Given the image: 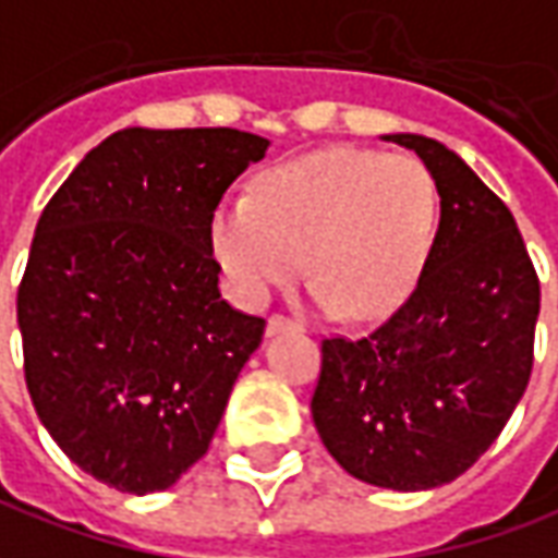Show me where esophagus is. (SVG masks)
I'll use <instances>...</instances> for the list:
<instances>
[{
    "label": "esophagus",
    "instance_id": "obj_1",
    "mask_svg": "<svg viewBox=\"0 0 558 558\" xmlns=\"http://www.w3.org/2000/svg\"><path fill=\"white\" fill-rule=\"evenodd\" d=\"M268 335H278V332H283V329H302V323H299V319H292V317H287V314H271V317H268Z\"/></svg>",
    "mask_w": 558,
    "mask_h": 558
}]
</instances>
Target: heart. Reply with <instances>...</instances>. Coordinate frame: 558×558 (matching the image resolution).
I'll return each instance as SVG.
<instances>
[{"mask_svg": "<svg viewBox=\"0 0 558 558\" xmlns=\"http://www.w3.org/2000/svg\"><path fill=\"white\" fill-rule=\"evenodd\" d=\"M435 229L438 184L420 159L329 147L268 169L253 196H226L211 251L244 302H266L307 266L319 305L374 317L414 287Z\"/></svg>", "mask_w": 558, "mask_h": 558, "instance_id": "b5f03b06", "label": "heart"}]
</instances>
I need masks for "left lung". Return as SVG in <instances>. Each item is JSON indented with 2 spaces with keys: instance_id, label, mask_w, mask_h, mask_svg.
Listing matches in <instances>:
<instances>
[{
  "instance_id": "left-lung-1",
  "label": "left lung",
  "mask_w": 558,
  "mask_h": 558,
  "mask_svg": "<svg viewBox=\"0 0 558 558\" xmlns=\"http://www.w3.org/2000/svg\"><path fill=\"white\" fill-rule=\"evenodd\" d=\"M426 162L441 223L411 295L368 335L319 341L311 414L338 465L399 493L456 481L523 399L541 283L508 205L426 135H387Z\"/></svg>"
}]
</instances>
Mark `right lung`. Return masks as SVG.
<instances>
[{"label":"right lung","mask_w":558,"mask_h":558,"mask_svg":"<svg viewBox=\"0 0 558 558\" xmlns=\"http://www.w3.org/2000/svg\"><path fill=\"white\" fill-rule=\"evenodd\" d=\"M266 138L120 130L38 217L17 287L23 377L50 438L105 486L169 489L208 453L266 319L217 290L214 208Z\"/></svg>","instance_id":"right-lung-1"}]
</instances>
